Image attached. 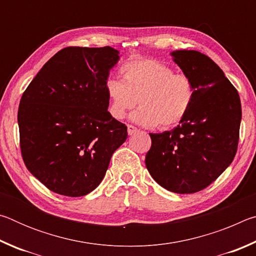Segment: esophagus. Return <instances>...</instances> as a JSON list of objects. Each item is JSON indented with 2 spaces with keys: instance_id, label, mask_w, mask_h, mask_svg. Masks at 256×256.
<instances>
[{
  "instance_id": "obj_1",
  "label": "esophagus",
  "mask_w": 256,
  "mask_h": 256,
  "mask_svg": "<svg viewBox=\"0 0 256 256\" xmlns=\"http://www.w3.org/2000/svg\"><path fill=\"white\" fill-rule=\"evenodd\" d=\"M136 132H138V128L136 126H133V125H128V136H133V134H136Z\"/></svg>"
}]
</instances>
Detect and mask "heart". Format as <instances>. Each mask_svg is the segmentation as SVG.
Here are the masks:
<instances>
[{
  "label": "heart",
  "instance_id": "heart-1",
  "mask_svg": "<svg viewBox=\"0 0 256 256\" xmlns=\"http://www.w3.org/2000/svg\"><path fill=\"white\" fill-rule=\"evenodd\" d=\"M122 81L108 79L105 88L108 110L123 120L140 105L132 120L142 126L170 128L180 124L196 99V86L184 73L154 58L130 60L120 68Z\"/></svg>",
  "mask_w": 256,
  "mask_h": 256
}]
</instances>
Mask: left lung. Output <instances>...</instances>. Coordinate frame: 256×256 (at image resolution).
<instances>
[{
	"instance_id": "obj_1",
	"label": "left lung",
	"mask_w": 256,
	"mask_h": 256,
	"mask_svg": "<svg viewBox=\"0 0 256 256\" xmlns=\"http://www.w3.org/2000/svg\"><path fill=\"white\" fill-rule=\"evenodd\" d=\"M170 55L192 79L196 99L174 130L150 133L146 166L164 188L190 194L209 186L232 164L240 138L242 106L235 86L210 58L188 50Z\"/></svg>"
}]
</instances>
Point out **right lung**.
Wrapping results in <instances>:
<instances>
[{
	"instance_id": "add662e5",
	"label": "right lung",
	"mask_w": 256,
	"mask_h": 256,
	"mask_svg": "<svg viewBox=\"0 0 256 256\" xmlns=\"http://www.w3.org/2000/svg\"><path fill=\"white\" fill-rule=\"evenodd\" d=\"M120 60L112 47H66L21 97L20 148L28 170L47 188L84 196L102 183L128 128L108 112L106 81Z\"/></svg>"
}]
</instances>
